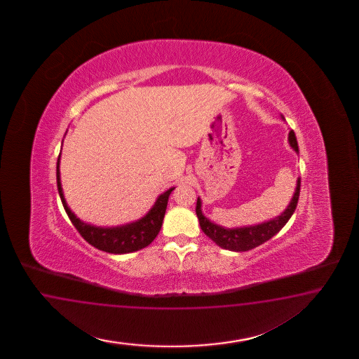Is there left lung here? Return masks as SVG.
<instances>
[{
    "label": "left lung",
    "mask_w": 359,
    "mask_h": 359,
    "mask_svg": "<svg viewBox=\"0 0 359 359\" xmlns=\"http://www.w3.org/2000/svg\"><path fill=\"white\" fill-rule=\"evenodd\" d=\"M288 141L291 147L294 151L299 152V146L296 141V135L294 130L290 131ZM300 196V179L297 180L296 191L294 197L290 203L288 208L283 212L280 216L273 218L271 221L263 222L255 226H248V228L225 229L218 226L216 224L210 222L201 212V200L197 198L196 204V215L198 218L201 230L207 234L209 238L216 242L219 248L231 251H249L254 248H258L266 241L271 239L275 234H278L283 226L288 222V219L294 215V209L297 207Z\"/></svg>",
    "instance_id": "left-lung-1"
}]
</instances>
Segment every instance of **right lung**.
<instances>
[{
    "label": "right lung",
    "mask_w": 359,
    "mask_h": 359,
    "mask_svg": "<svg viewBox=\"0 0 359 359\" xmlns=\"http://www.w3.org/2000/svg\"><path fill=\"white\" fill-rule=\"evenodd\" d=\"M59 161H60V154L57 156V163H56V183H57L60 200L63 203L65 213L68 215L71 222L77 229L80 236L86 239L89 245L105 252L126 254V252L144 249L151 243L158 236V233L161 231L168 197L174 191V188H170L168 191L164 192L163 195L159 196L151 210L141 219L123 226H117V228H97V226H92L81 222L67 205L62 184H60Z\"/></svg>",
    "instance_id": "add662e5"
}]
</instances>
